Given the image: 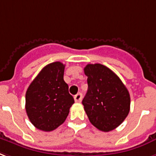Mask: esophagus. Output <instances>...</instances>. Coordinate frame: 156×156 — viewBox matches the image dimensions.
<instances>
[{
  "mask_svg": "<svg viewBox=\"0 0 156 156\" xmlns=\"http://www.w3.org/2000/svg\"><path fill=\"white\" fill-rule=\"evenodd\" d=\"M82 98H83V96H82V94L81 93H78L77 95L74 96V101H75L76 102H81Z\"/></svg>",
  "mask_w": 156,
  "mask_h": 156,
  "instance_id": "1",
  "label": "esophagus"
}]
</instances>
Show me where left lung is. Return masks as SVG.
<instances>
[{
    "label": "left lung",
    "mask_w": 156,
    "mask_h": 156,
    "mask_svg": "<svg viewBox=\"0 0 156 156\" xmlns=\"http://www.w3.org/2000/svg\"><path fill=\"white\" fill-rule=\"evenodd\" d=\"M88 89L83 100L89 120L99 130L109 132L123 123L130 110V95L120 78L101 64L84 68Z\"/></svg>",
    "instance_id": "left-lung-1"
}]
</instances>
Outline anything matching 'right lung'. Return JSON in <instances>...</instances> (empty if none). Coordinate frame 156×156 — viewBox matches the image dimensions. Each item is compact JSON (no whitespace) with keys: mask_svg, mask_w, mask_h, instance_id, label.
<instances>
[{"mask_svg":"<svg viewBox=\"0 0 156 156\" xmlns=\"http://www.w3.org/2000/svg\"><path fill=\"white\" fill-rule=\"evenodd\" d=\"M64 72L62 63H51L41 70L26 91V112L39 130L51 132L61 125L74 103L64 80Z\"/></svg>","mask_w":156,"mask_h":156,"instance_id":"1","label":"right lung"}]
</instances>
